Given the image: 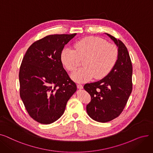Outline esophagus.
Wrapping results in <instances>:
<instances>
[{
  "instance_id": "1",
  "label": "esophagus",
  "mask_w": 153,
  "mask_h": 153,
  "mask_svg": "<svg viewBox=\"0 0 153 153\" xmlns=\"http://www.w3.org/2000/svg\"><path fill=\"white\" fill-rule=\"evenodd\" d=\"M77 87L78 89H83V85L82 84H77Z\"/></svg>"
}]
</instances>
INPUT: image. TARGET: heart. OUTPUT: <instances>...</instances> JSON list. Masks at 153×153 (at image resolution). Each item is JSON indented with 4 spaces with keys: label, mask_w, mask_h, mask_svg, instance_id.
Returning <instances> with one entry per match:
<instances>
[{
    "label": "heart",
    "mask_w": 153,
    "mask_h": 153,
    "mask_svg": "<svg viewBox=\"0 0 153 153\" xmlns=\"http://www.w3.org/2000/svg\"><path fill=\"white\" fill-rule=\"evenodd\" d=\"M74 49L65 48L62 51L61 59L69 71H74L84 59V68L71 75L76 82H84L93 77L100 79L107 76L114 68L118 58L117 47L105 40L95 36L84 38L74 44Z\"/></svg>",
    "instance_id": "obj_1"
}]
</instances>
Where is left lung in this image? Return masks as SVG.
<instances>
[{"mask_svg": "<svg viewBox=\"0 0 153 153\" xmlns=\"http://www.w3.org/2000/svg\"><path fill=\"white\" fill-rule=\"evenodd\" d=\"M106 34L118 46L117 62L103 79L84 86L91 96V101L86 106L87 114L102 123L110 122L121 114L133 87L132 64L126 47L120 39Z\"/></svg>", "mask_w": 153, "mask_h": 153, "instance_id": "left-lung-1", "label": "left lung"}]
</instances>
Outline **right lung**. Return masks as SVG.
<instances>
[{
    "mask_svg": "<svg viewBox=\"0 0 153 153\" xmlns=\"http://www.w3.org/2000/svg\"><path fill=\"white\" fill-rule=\"evenodd\" d=\"M76 35H51L37 40L22 59L20 97L30 116L39 123L50 124L59 119L77 90L61 59L64 46Z\"/></svg>",
    "mask_w": 153,
    "mask_h": 153,
    "instance_id": "right-lung-1",
    "label": "right lung"
}]
</instances>
